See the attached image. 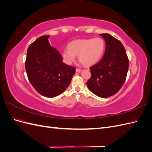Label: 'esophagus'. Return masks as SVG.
I'll return each mask as SVG.
<instances>
[{
  "mask_svg": "<svg viewBox=\"0 0 152 152\" xmlns=\"http://www.w3.org/2000/svg\"><path fill=\"white\" fill-rule=\"evenodd\" d=\"M82 70H80V69H79V68H76V72L77 73H80Z\"/></svg>",
  "mask_w": 152,
  "mask_h": 152,
  "instance_id": "1",
  "label": "esophagus"
}]
</instances>
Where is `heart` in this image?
<instances>
[{
  "mask_svg": "<svg viewBox=\"0 0 152 152\" xmlns=\"http://www.w3.org/2000/svg\"><path fill=\"white\" fill-rule=\"evenodd\" d=\"M68 49L61 53L63 61L71 65L78 55L79 61L84 66H89L98 63L103 56L105 49L104 40L100 37L77 39L67 45Z\"/></svg>",
  "mask_w": 152,
  "mask_h": 152,
  "instance_id": "1",
  "label": "heart"
}]
</instances>
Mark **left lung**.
Returning <instances> with one entry per match:
<instances>
[{"mask_svg":"<svg viewBox=\"0 0 152 152\" xmlns=\"http://www.w3.org/2000/svg\"><path fill=\"white\" fill-rule=\"evenodd\" d=\"M99 35L105 41V52L102 59L90 67L91 77L86 84L95 95L108 98L115 94L125 82L129 59L125 48L118 39L108 34Z\"/></svg>","mask_w":152,"mask_h":152,"instance_id":"left-lung-1","label":"left lung"}]
</instances>
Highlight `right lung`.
<instances>
[{
    "label": "right lung",
    "instance_id": "add662e5",
    "mask_svg": "<svg viewBox=\"0 0 152 152\" xmlns=\"http://www.w3.org/2000/svg\"><path fill=\"white\" fill-rule=\"evenodd\" d=\"M49 37H40L29 45L25 69L35 89L45 97L54 98L70 85L75 68L63 62L60 53L50 45Z\"/></svg>",
    "mask_w": 152,
    "mask_h": 152
}]
</instances>
